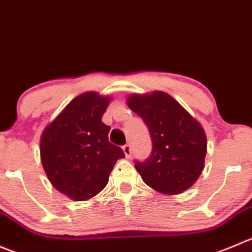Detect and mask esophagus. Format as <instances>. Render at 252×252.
<instances>
[{
	"instance_id": "esophagus-1",
	"label": "esophagus",
	"mask_w": 252,
	"mask_h": 252,
	"mask_svg": "<svg viewBox=\"0 0 252 252\" xmlns=\"http://www.w3.org/2000/svg\"><path fill=\"white\" fill-rule=\"evenodd\" d=\"M123 151H124V155H126V158H130L131 156V146L130 144H126V145L123 146Z\"/></svg>"
}]
</instances>
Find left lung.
<instances>
[{"instance_id": "obj_1", "label": "left lung", "mask_w": 252, "mask_h": 252, "mask_svg": "<svg viewBox=\"0 0 252 252\" xmlns=\"http://www.w3.org/2000/svg\"><path fill=\"white\" fill-rule=\"evenodd\" d=\"M128 106L143 118L153 141L150 156L134 160L144 182L165 194L188 189L204 166L207 139L201 124L165 92L134 94Z\"/></svg>"}]
</instances>
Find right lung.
<instances>
[{
  "mask_svg": "<svg viewBox=\"0 0 252 252\" xmlns=\"http://www.w3.org/2000/svg\"><path fill=\"white\" fill-rule=\"evenodd\" d=\"M108 97L80 94L51 122L40 139V158L51 185L75 201L92 198L106 187L117 160L124 158L108 140L102 122Z\"/></svg>",
  "mask_w": 252,
  "mask_h": 252,
  "instance_id": "obj_1",
  "label": "right lung"
}]
</instances>
